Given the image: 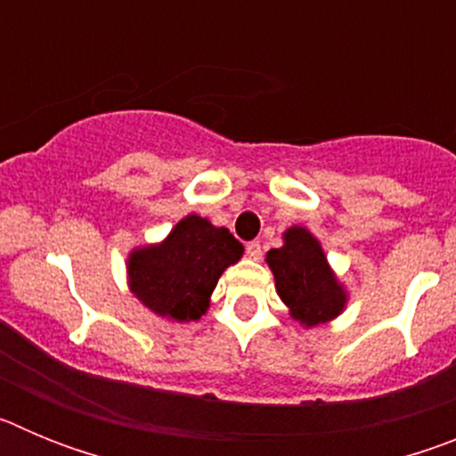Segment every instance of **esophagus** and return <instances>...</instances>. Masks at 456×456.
<instances>
[{
	"instance_id": "34e87169",
	"label": "esophagus",
	"mask_w": 456,
	"mask_h": 456,
	"mask_svg": "<svg viewBox=\"0 0 456 456\" xmlns=\"http://www.w3.org/2000/svg\"><path fill=\"white\" fill-rule=\"evenodd\" d=\"M247 256L251 257V260H260V257H263V247H260V241H248Z\"/></svg>"
}]
</instances>
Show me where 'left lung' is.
I'll list each match as a JSON object with an SVG mask.
<instances>
[{
    "instance_id": "1",
    "label": "left lung",
    "mask_w": 456,
    "mask_h": 456,
    "mask_svg": "<svg viewBox=\"0 0 456 456\" xmlns=\"http://www.w3.org/2000/svg\"><path fill=\"white\" fill-rule=\"evenodd\" d=\"M265 260L289 317L305 329L336 320L347 305V289L326 260L320 240L304 225L288 228L283 247L272 248Z\"/></svg>"
}]
</instances>
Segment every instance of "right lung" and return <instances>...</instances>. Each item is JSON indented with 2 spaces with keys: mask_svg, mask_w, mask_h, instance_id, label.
<instances>
[{
  "mask_svg": "<svg viewBox=\"0 0 456 456\" xmlns=\"http://www.w3.org/2000/svg\"><path fill=\"white\" fill-rule=\"evenodd\" d=\"M244 247L199 215H187L157 244L132 248L127 285L141 304L168 322H196L208 313L221 273L240 263Z\"/></svg>",
  "mask_w": 456,
  "mask_h": 456,
  "instance_id": "1",
  "label": "right lung"
}]
</instances>
